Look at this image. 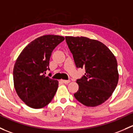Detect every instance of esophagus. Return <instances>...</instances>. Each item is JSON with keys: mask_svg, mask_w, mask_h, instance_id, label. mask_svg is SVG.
<instances>
[{"mask_svg": "<svg viewBox=\"0 0 133 133\" xmlns=\"http://www.w3.org/2000/svg\"><path fill=\"white\" fill-rule=\"evenodd\" d=\"M61 81L62 82V83H65V84H67V83H69V82H70V80H65V79H61Z\"/></svg>", "mask_w": 133, "mask_h": 133, "instance_id": "1", "label": "esophagus"}]
</instances>
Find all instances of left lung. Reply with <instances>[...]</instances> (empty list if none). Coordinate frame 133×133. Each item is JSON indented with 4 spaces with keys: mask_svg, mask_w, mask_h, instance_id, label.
Listing matches in <instances>:
<instances>
[{
    "mask_svg": "<svg viewBox=\"0 0 133 133\" xmlns=\"http://www.w3.org/2000/svg\"><path fill=\"white\" fill-rule=\"evenodd\" d=\"M65 38L76 68L85 70V75L76 80L79 89L74 96L87 107L100 105L111 96L118 83L115 57L97 40L72 36Z\"/></svg>",
    "mask_w": 133,
    "mask_h": 133,
    "instance_id": "8db88e82",
    "label": "left lung"
}]
</instances>
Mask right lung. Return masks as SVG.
<instances>
[{
    "label": "right lung",
    "instance_id": "add662e5",
    "mask_svg": "<svg viewBox=\"0 0 133 133\" xmlns=\"http://www.w3.org/2000/svg\"><path fill=\"white\" fill-rule=\"evenodd\" d=\"M64 37L46 35L36 39L23 50L13 69V80L18 96L27 106L43 108L54 98L58 86L55 79L46 76L53 50Z\"/></svg>",
    "mask_w": 133,
    "mask_h": 133
}]
</instances>
